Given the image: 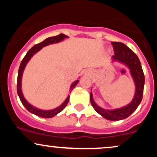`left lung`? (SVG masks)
I'll list each match as a JSON object with an SVG mask.
<instances>
[{"mask_svg": "<svg viewBox=\"0 0 157 157\" xmlns=\"http://www.w3.org/2000/svg\"><path fill=\"white\" fill-rule=\"evenodd\" d=\"M114 55L113 56V60H119L127 65L130 68L131 75L136 85V92L134 98L130 104L125 107L121 108L120 109L108 111L99 107L94 102L92 94H90V101L95 111L102 115L104 118L112 121L123 120L128 117L134 111L137 109L139 105L141 102L143 96L144 84H145V76L141 66L140 61L138 57L131 48L128 47L126 45L120 42H111Z\"/></svg>", "mask_w": 157, "mask_h": 157, "instance_id": "left-lung-1", "label": "left lung"}]
</instances>
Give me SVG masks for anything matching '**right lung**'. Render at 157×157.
Segmentation results:
<instances>
[{
	"label": "right lung",
	"mask_w": 157,
	"mask_h": 157,
	"mask_svg": "<svg viewBox=\"0 0 157 157\" xmlns=\"http://www.w3.org/2000/svg\"><path fill=\"white\" fill-rule=\"evenodd\" d=\"M66 37H68L67 36L63 35V34H60V35L55 36V37H50L46 38V40H44L43 42L40 43V44H37L35 45L33 47L30 48L28 52L26 53V55H25V57H23V59L21 61V65H20V67L18 69V75H17V94H18L20 100H21V102L24 107L28 110L29 112H31L34 114L37 115V116L40 117H44V118H51L53 117L54 116H55L56 114H57L58 113H60V111H62L63 110L65 109L67 103L68 102V100H69V97H68L66 98V100H65L63 103L60 106H59L58 108L57 109H53V110H50V111H43V110H40L37 108L33 107V106L30 105L28 102L25 100V98L23 96L22 94V91H21V77H22V75H23V71L24 70L25 66L27 63L29 62V60H30V58L33 56L36 52H37L40 49H41L44 46H47V45L52 44H55V43H58L60 41L63 40L64 38ZM79 80L75 81L74 83L71 85V90H72L75 87V86L77 84Z\"/></svg>",
	"instance_id": "1"
}]
</instances>
